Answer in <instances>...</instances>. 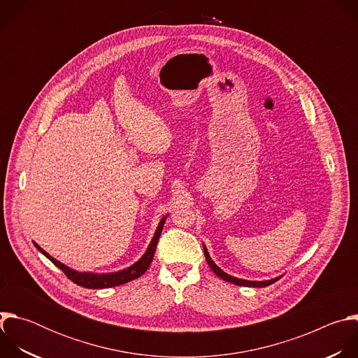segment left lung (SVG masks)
<instances>
[{
  "label": "left lung",
  "instance_id": "obj_1",
  "mask_svg": "<svg viewBox=\"0 0 358 358\" xmlns=\"http://www.w3.org/2000/svg\"><path fill=\"white\" fill-rule=\"evenodd\" d=\"M202 246H203V255H206V259H207V262H208V265H210V268H211V271L217 275V276H220L221 279H224V280H227V282H229V283H234V285H238V286H248V287H265V286H269V285H272V283H275L276 280H279L282 276H276V278H273V279H269V280H246V279H239V278H235V276H231V275H228V273H225L218 265H215V262L211 259V257H210V253H208V250H207V246L202 243Z\"/></svg>",
  "mask_w": 358,
  "mask_h": 358
}]
</instances>
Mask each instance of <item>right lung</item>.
<instances>
[{
  "label": "right lung",
  "mask_w": 358,
  "mask_h": 358,
  "mask_svg": "<svg viewBox=\"0 0 358 358\" xmlns=\"http://www.w3.org/2000/svg\"><path fill=\"white\" fill-rule=\"evenodd\" d=\"M169 214L166 217H163L157 225V229L155 232V236L151 238L145 252L143 253V257L134 262L133 265H130L129 268L126 269H122V271H117V272H110V273H94V272H78L66 265H64L62 262L57 261L55 258L50 257V255L43 250L38 243L34 242L35 248L42 253L45 255V257L52 262L55 266H58L73 283L82 286V287H86V289H106V287H115V286H120L123 283H127L130 280H134L137 278H140L150 266L151 261H152V257H155L156 253V248H157V242H159V238L162 235V231H163V227H164V222L167 220Z\"/></svg>",
  "instance_id": "obj_1"
}]
</instances>
